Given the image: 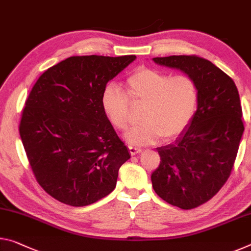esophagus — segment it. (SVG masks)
Wrapping results in <instances>:
<instances>
[{
  "label": "esophagus",
  "instance_id": "obj_1",
  "mask_svg": "<svg viewBox=\"0 0 251 251\" xmlns=\"http://www.w3.org/2000/svg\"><path fill=\"white\" fill-rule=\"evenodd\" d=\"M128 151L130 155H135V154H138L142 152L141 149H138V147H134V146H128Z\"/></svg>",
  "mask_w": 251,
  "mask_h": 251
}]
</instances>
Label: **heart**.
Wrapping results in <instances>:
<instances>
[{
	"label": "heart",
	"mask_w": 251,
	"mask_h": 251,
	"mask_svg": "<svg viewBox=\"0 0 251 251\" xmlns=\"http://www.w3.org/2000/svg\"><path fill=\"white\" fill-rule=\"evenodd\" d=\"M127 95L108 83L102 89L100 105L107 121L118 130L129 122L130 104L143 106L142 124L129 128L124 138L134 146L152 145L163 137L172 141L192 123L200 94L197 81L188 75H171L153 68H140L126 79Z\"/></svg>",
	"instance_id": "1"
}]
</instances>
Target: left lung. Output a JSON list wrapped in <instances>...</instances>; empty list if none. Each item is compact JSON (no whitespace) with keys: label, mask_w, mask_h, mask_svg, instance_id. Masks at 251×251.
Segmentation results:
<instances>
[{"label":"left lung","mask_w":251,"mask_h":251,"mask_svg":"<svg viewBox=\"0 0 251 251\" xmlns=\"http://www.w3.org/2000/svg\"><path fill=\"white\" fill-rule=\"evenodd\" d=\"M197 81L200 94L192 123L176 142L157 147L161 162L153 189L168 203L189 210L216 196L228 180L245 127L239 93L228 75L198 55L153 58Z\"/></svg>","instance_id":"obj_1"}]
</instances>
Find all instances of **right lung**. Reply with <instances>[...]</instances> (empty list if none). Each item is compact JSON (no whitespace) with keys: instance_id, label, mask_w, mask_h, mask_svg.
I'll list each match as a JSON object with an SVG mask.
<instances>
[{"instance_id":"obj_1","label":"right lung","mask_w":251,"mask_h":251,"mask_svg":"<svg viewBox=\"0 0 251 251\" xmlns=\"http://www.w3.org/2000/svg\"><path fill=\"white\" fill-rule=\"evenodd\" d=\"M135 55H75L46 70L30 91L19 130L42 189L55 200L85 206L115 189L130 158L107 121L100 96Z\"/></svg>"}]
</instances>
